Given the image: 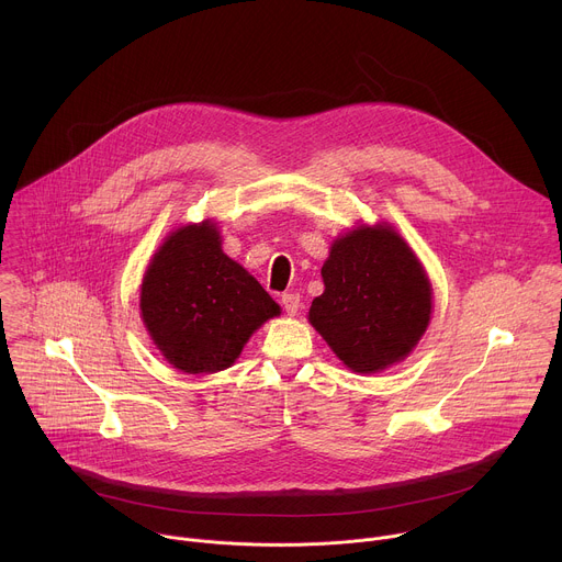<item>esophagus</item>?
<instances>
[{
	"mask_svg": "<svg viewBox=\"0 0 562 562\" xmlns=\"http://www.w3.org/2000/svg\"><path fill=\"white\" fill-rule=\"evenodd\" d=\"M280 302H282V306H284V311H286L289 315H295V313L300 311V306H302L297 293H284V295L280 297Z\"/></svg>",
	"mask_w": 562,
	"mask_h": 562,
	"instance_id": "1",
	"label": "esophagus"
}]
</instances>
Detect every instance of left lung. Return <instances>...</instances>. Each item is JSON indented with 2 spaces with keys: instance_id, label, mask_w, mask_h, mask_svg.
<instances>
[{
  "instance_id": "8db88e82",
  "label": "left lung",
  "mask_w": 562,
  "mask_h": 562,
  "mask_svg": "<svg viewBox=\"0 0 562 562\" xmlns=\"http://www.w3.org/2000/svg\"><path fill=\"white\" fill-rule=\"evenodd\" d=\"M325 293L308 319L334 353L358 373L405 360L431 315V284L391 226H362L338 237L323 267Z\"/></svg>"
}]
</instances>
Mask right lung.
I'll list each match as a JSON object with an SVG mask.
<instances>
[{"label":"right lung","instance_id":"right-lung-1","mask_svg":"<svg viewBox=\"0 0 562 562\" xmlns=\"http://www.w3.org/2000/svg\"><path fill=\"white\" fill-rule=\"evenodd\" d=\"M139 308L157 349L187 373L231 367L251 334L280 313L262 284L222 254L209 222L167 237L146 269Z\"/></svg>","mask_w":562,"mask_h":562}]
</instances>
